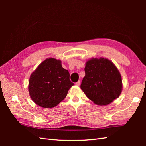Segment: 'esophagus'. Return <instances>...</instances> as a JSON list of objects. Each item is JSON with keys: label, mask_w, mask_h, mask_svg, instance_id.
Returning a JSON list of instances; mask_svg holds the SVG:
<instances>
[{"label": "esophagus", "mask_w": 146, "mask_h": 146, "mask_svg": "<svg viewBox=\"0 0 146 146\" xmlns=\"http://www.w3.org/2000/svg\"><path fill=\"white\" fill-rule=\"evenodd\" d=\"M80 81H78V82H77L76 83V85H77V86H79V85H80Z\"/></svg>", "instance_id": "1"}]
</instances>
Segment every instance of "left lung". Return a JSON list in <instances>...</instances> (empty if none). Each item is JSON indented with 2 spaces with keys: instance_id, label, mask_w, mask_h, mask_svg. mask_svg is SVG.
<instances>
[{
  "instance_id": "obj_1",
  "label": "left lung",
  "mask_w": 146,
  "mask_h": 146,
  "mask_svg": "<svg viewBox=\"0 0 146 146\" xmlns=\"http://www.w3.org/2000/svg\"><path fill=\"white\" fill-rule=\"evenodd\" d=\"M85 72L80 88L96 104L108 105L121 94V76L111 61L103 58L91 59L86 62Z\"/></svg>"
}]
</instances>
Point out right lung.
<instances>
[{
  "instance_id": "right-lung-1",
  "label": "right lung",
  "mask_w": 146,
  "mask_h": 146,
  "mask_svg": "<svg viewBox=\"0 0 146 146\" xmlns=\"http://www.w3.org/2000/svg\"><path fill=\"white\" fill-rule=\"evenodd\" d=\"M74 85L61 61L50 58L44 61L31 75L29 91L35 104L44 108H52L66 98Z\"/></svg>"
}]
</instances>
